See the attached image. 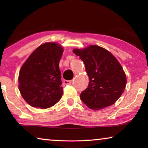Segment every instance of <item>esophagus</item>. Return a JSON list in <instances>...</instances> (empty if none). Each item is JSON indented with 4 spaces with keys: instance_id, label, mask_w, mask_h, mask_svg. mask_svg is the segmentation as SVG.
Segmentation results:
<instances>
[{
    "instance_id": "esophagus-1",
    "label": "esophagus",
    "mask_w": 148,
    "mask_h": 148,
    "mask_svg": "<svg viewBox=\"0 0 148 148\" xmlns=\"http://www.w3.org/2000/svg\"><path fill=\"white\" fill-rule=\"evenodd\" d=\"M71 82H72L71 80H64L63 82L64 85H69L71 84Z\"/></svg>"
}]
</instances>
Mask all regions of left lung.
<instances>
[{"instance_id":"obj_1","label":"left lung","mask_w":148,"mask_h":148,"mask_svg":"<svg viewBox=\"0 0 148 148\" xmlns=\"http://www.w3.org/2000/svg\"><path fill=\"white\" fill-rule=\"evenodd\" d=\"M73 52L84 61L89 85L80 94L81 100L90 108L99 110L111 106L125 89L126 75L116 58L104 48L90 46Z\"/></svg>"}]
</instances>
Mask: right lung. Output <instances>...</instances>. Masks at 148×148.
<instances>
[{
    "mask_svg": "<svg viewBox=\"0 0 148 148\" xmlns=\"http://www.w3.org/2000/svg\"><path fill=\"white\" fill-rule=\"evenodd\" d=\"M63 49L54 42L45 43L36 48L21 66L19 89L30 106L48 108L61 98V73L59 62Z\"/></svg>",
    "mask_w": 148,
    "mask_h": 148,
    "instance_id": "right-lung-1",
    "label": "right lung"
}]
</instances>
